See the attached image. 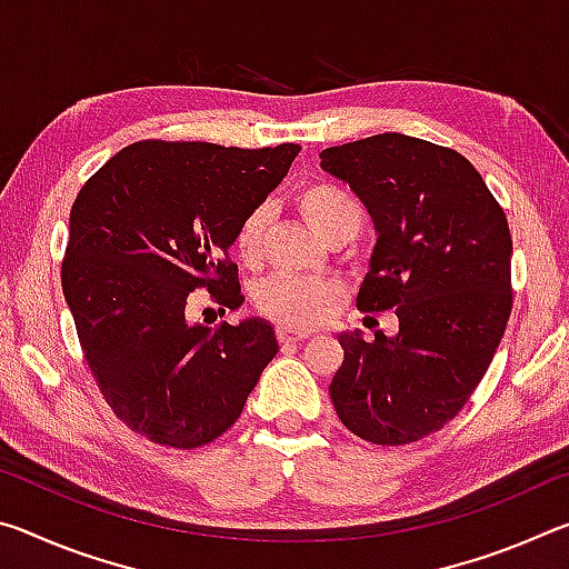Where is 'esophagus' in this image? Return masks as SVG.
I'll return each mask as SVG.
<instances>
[{"label": "esophagus", "mask_w": 569, "mask_h": 569, "mask_svg": "<svg viewBox=\"0 0 569 569\" xmlns=\"http://www.w3.org/2000/svg\"><path fill=\"white\" fill-rule=\"evenodd\" d=\"M311 336V331H296V329H286V326H281V329L276 331V339L278 343H296V341H303Z\"/></svg>", "instance_id": "1"}]
</instances>
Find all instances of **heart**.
Returning a JSON list of instances; mask_svg holds the SVG:
<instances>
[{"label":"heart","mask_w":569,"mask_h":569,"mask_svg":"<svg viewBox=\"0 0 569 569\" xmlns=\"http://www.w3.org/2000/svg\"><path fill=\"white\" fill-rule=\"evenodd\" d=\"M296 208L316 236L326 243H346L363 226V206L351 190L331 180H311L296 190ZM268 210L253 208L243 216L233 238L240 263L256 266L263 253ZM341 298V288L331 281L298 276H273L258 288L256 306L266 319L308 329L319 323Z\"/></svg>","instance_id":"1"}]
</instances>
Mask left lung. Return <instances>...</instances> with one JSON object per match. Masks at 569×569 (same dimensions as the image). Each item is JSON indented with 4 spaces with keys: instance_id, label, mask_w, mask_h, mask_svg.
<instances>
[{
    "instance_id": "left-lung-1",
    "label": "left lung",
    "mask_w": 569,
    "mask_h": 569,
    "mask_svg": "<svg viewBox=\"0 0 569 569\" xmlns=\"http://www.w3.org/2000/svg\"><path fill=\"white\" fill-rule=\"evenodd\" d=\"M377 226L356 306L397 311L399 333L341 336L329 387L343 427L401 447L451 421L479 387L512 313V236L477 168L457 150L383 132L321 152Z\"/></svg>"
}]
</instances>
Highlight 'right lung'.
I'll use <instances>...</instances> for the list:
<instances>
[{"mask_svg": "<svg viewBox=\"0 0 569 569\" xmlns=\"http://www.w3.org/2000/svg\"><path fill=\"white\" fill-rule=\"evenodd\" d=\"M298 146L246 150L140 140L77 192L62 291L98 389L124 427L196 449L238 421L278 341L266 321H188L192 291L243 306L236 228L291 168Z\"/></svg>", "mask_w": 569, "mask_h": 569, "instance_id": "right-lung-1", "label": "right lung"}]
</instances>
